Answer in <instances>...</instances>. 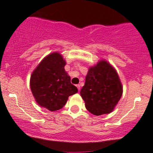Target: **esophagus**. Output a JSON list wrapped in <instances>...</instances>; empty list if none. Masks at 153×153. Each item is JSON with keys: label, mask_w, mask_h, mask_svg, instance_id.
Here are the masks:
<instances>
[{"label": "esophagus", "mask_w": 153, "mask_h": 153, "mask_svg": "<svg viewBox=\"0 0 153 153\" xmlns=\"http://www.w3.org/2000/svg\"><path fill=\"white\" fill-rule=\"evenodd\" d=\"M76 87H77L78 90H79V91H80V85H76Z\"/></svg>", "instance_id": "1"}]
</instances>
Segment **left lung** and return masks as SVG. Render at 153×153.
<instances>
[{
  "mask_svg": "<svg viewBox=\"0 0 153 153\" xmlns=\"http://www.w3.org/2000/svg\"><path fill=\"white\" fill-rule=\"evenodd\" d=\"M80 94L86 109L92 114L111 113L123 94V85L114 68L105 60L91 67Z\"/></svg>",
  "mask_w": 153,
  "mask_h": 153,
  "instance_id": "8db88e82",
  "label": "left lung"
}]
</instances>
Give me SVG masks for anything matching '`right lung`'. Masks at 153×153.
I'll return each instance as SVG.
<instances>
[{
	"label": "right lung",
	"instance_id": "add662e5",
	"mask_svg": "<svg viewBox=\"0 0 153 153\" xmlns=\"http://www.w3.org/2000/svg\"><path fill=\"white\" fill-rule=\"evenodd\" d=\"M65 65L60 53L52 52L41 61L30 76V86L35 101L50 111L62 109L68 97L78 91L71 84Z\"/></svg>",
	"mask_w": 153,
	"mask_h": 153
}]
</instances>
